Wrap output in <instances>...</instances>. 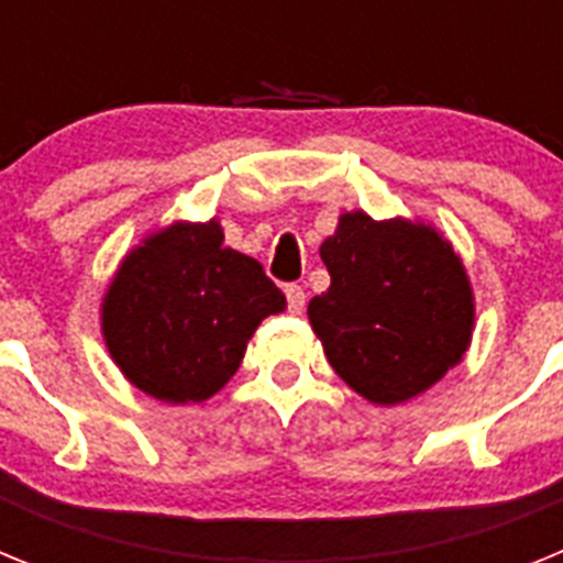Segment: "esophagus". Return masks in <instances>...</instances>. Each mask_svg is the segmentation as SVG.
<instances>
[{
  "label": "esophagus",
  "mask_w": 563,
  "mask_h": 563,
  "mask_svg": "<svg viewBox=\"0 0 563 563\" xmlns=\"http://www.w3.org/2000/svg\"><path fill=\"white\" fill-rule=\"evenodd\" d=\"M285 296H287V307H290V312H301L305 310V287L301 285H287L285 287Z\"/></svg>",
  "instance_id": "34e87169"
}]
</instances>
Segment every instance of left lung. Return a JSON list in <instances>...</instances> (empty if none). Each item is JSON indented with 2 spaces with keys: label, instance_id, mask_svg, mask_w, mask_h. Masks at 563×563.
Returning <instances> with one entry per match:
<instances>
[{
  "label": "left lung",
  "instance_id": "obj_1",
  "mask_svg": "<svg viewBox=\"0 0 563 563\" xmlns=\"http://www.w3.org/2000/svg\"><path fill=\"white\" fill-rule=\"evenodd\" d=\"M321 258L332 282L307 316L330 366L357 395L395 406L462 361L474 296L460 256L434 228L343 213Z\"/></svg>",
  "mask_w": 563,
  "mask_h": 563
}]
</instances>
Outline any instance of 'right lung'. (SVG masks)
Returning a JSON list of instances; mask_svg holds the SVG:
<instances>
[{"mask_svg":"<svg viewBox=\"0 0 563 563\" xmlns=\"http://www.w3.org/2000/svg\"><path fill=\"white\" fill-rule=\"evenodd\" d=\"M220 222H177L123 258L103 298V338L123 375L163 402L225 386L285 292L256 258L222 245Z\"/></svg>","mask_w":563,"mask_h":563,"instance_id":"right-lung-1","label":"right lung"}]
</instances>
